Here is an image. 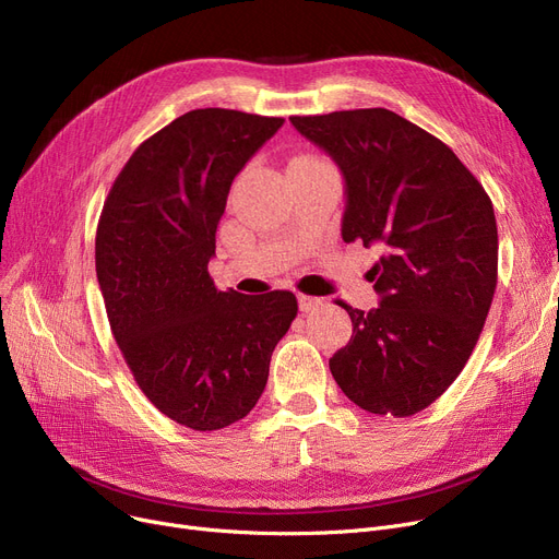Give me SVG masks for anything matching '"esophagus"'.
Segmentation results:
<instances>
[{
	"instance_id": "esophagus-1",
	"label": "esophagus",
	"mask_w": 559,
	"mask_h": 559,
	"mask_svg": "<svg viewBox=\"0 0 559 559\" xmlns=\"http://www.w3.org/2000/svg\"><path fill=\"white\" fill-rule=\"evenodd\" d=\"M319 306H321V299L308 297V295H299V308H301V312H312V310H317Z\"/></svg>"
}]
</instances>
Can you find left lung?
<instances>
[{
  "label": "left lung",
  "instance_id": "left-lung-1",
  "mask_svg": "<svg viewBox=\"0 0 559 559\" xmlns=\"http://www.w3.org/2000/svg\"><path fill=\"white\" fill-rule=\"evenodd\" d=\"M289 122L344 174V242L383 249L367 274L380 306L335 301L354 335L331 373L367 413L413 417L449 390L483 333L498 278L491 199L451 146L388 108Z\"/></svg>",
  "mask_w": 559,
  "mask_h": 559
}]
</instances>
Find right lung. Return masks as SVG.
Listing matches in <instances>:
<instances>
[{
	"instance_id": "obj_1",
	"label": "right lung",
	"mask_w": 559,
	"mask_h": 559,
	"mask_svg": "<svg viewBox=\"0 0 559 559\" xmlns=\"http://www.w3.org/2000/svg\"><path fill=\"white\" fill-rule=\"evenodd\" d=\"M283 117L197 108L146 138L104 201L95 267L112 337L138 388L192 430L245 419L297 297L219 292L209 272L230 183Z\"/></svg>"
}]
</instances>
